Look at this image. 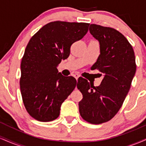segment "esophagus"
Wrapping results in <instances>:
<instances>
[{
	"label": "esophagus",
	"mask_w": 146,
	"mask_h": 146,
	"mask_svg": "<svg viewBox=\"0 0 146 146\" xmlns=\"http://www.w3.org/2000/svg\"><path fill=\"white\" fill-rule=\"evenodd\" d=\"M73 76H74V78L76 79V80H78V79L80 78V75L79 74V73H74V74H73Z\"/></svg>",
	"instance_id": "1"
}]
</instances>
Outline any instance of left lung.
I'll use <instances>...</instances> for the list:
<instances>
[{"label":"left lung","mask_w":146,"mask_h":146,"mask_svg":"<svg viewBox=\"0 0 146 146\" xmlns=\"http://www.w3.org/2000/svg\"><path fill=\"white\" fill-rule=\"evenodd\" d=\"M90 33L100 42V54L92 66L104 74L99 86L81 82L83 95L79 111L85 121L100 124L110 121L121 108L136 72L135 52L122 33L111 27L91 24Z\"/></svg>","instance_id":"left-lung-1"}]
</instances>
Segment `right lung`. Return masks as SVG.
I'll use <instances>...</instances> for the list:
<instances>
[{
    "mask_svg": "<svg viewBox=\"0 0 146 146\" xmlns=\"http://www.w3.org/2000/svg\"><path fill=\"white\" fill-rule=\"evenodd\" d=\"M89 23L53 21L31 37L22 58L20 87L27 113L39 121H51L76 86L73 77H64L57 66L69 56L75 42L86 34Z\"/></svg>",
    "mask_w": 146,
    "mask_h": 146,
    "instance_id": "right-lung-1",
    "label": "right lung"
}]
</instances>
